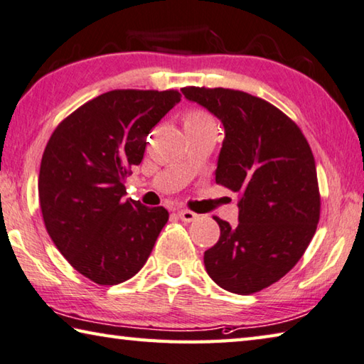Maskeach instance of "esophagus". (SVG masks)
Listing matches in <instances>:
<instances>
[{
    "label": "esophagus",
    "mask_w": 364,
    "mask_h": 364,
    "mask_svg": "<svg viewBox=\"0 0 364 364\" xmlns=\"http://www.w3.org/2000/svg\"><path fill=\"white\" fill-rule=\"evenodd\" d=\"M177 215L181 218V220L188 222V224L198 219V214H195L193 211H188V209H181V211H177Z\"/></svg>",
    "instance_id": "esophagus-1"
}]
</instances>
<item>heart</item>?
Instances as JSON below:
<instances>
[{
    "label": "heart",
    "mask_w": 364,
    "mask_h": 364,
    "mask_svg": "<svg viewBox=\"0 0 364 364\" xmlns=\"http://www.w3.org/2000/svg\"><path fill=\"white\" fill-rule=\"evenodd\" d=\"M186 127H215V119L205 110H190L183 119Z\"/></svg>",
    "instance_id": "obj_1"
}]
</instances>
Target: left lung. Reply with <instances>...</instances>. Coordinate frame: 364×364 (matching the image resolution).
I'll return each instance as SVG.
<instances>
[{"label":"left lung","mask_w":364,"mask_h":364,"mask_svg":"<svg viewBox=\"0 0 364 364\" xmlns=\"http://www.w3.org/2000/svg\"><path fill=\"white\" fill-rule=\"evenodd\" d=\"M225 127L215 182L240 195L238 225L214 218L220 238L205 252L208 275L225 291L252 294L277 283L304 256L320 220L316 166L289 117L256 95L182 87Z\"/></svg>","instance_id":"8db88e82"}]
</instances>
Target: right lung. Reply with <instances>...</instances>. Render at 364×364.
<instances>
[{
  "instance_id": "add662e5",
  "label": "right lung",
  "mask_w": 364,
  "mask_h": 364,
  "mask_svg": "<svg viewBox=\"0 0 364 364\" xmlns=\"http://www.w3.org/2000/svg\"><path fill=\"white\" fill-rule=\"evenodd\" d=\"M181 92L114 89L62 119L44 149L38 178L43 220L76 272L102 286L132 278L169 219L163 206L126 200L146 136Z\"/></svg>"
}]
</instances>
